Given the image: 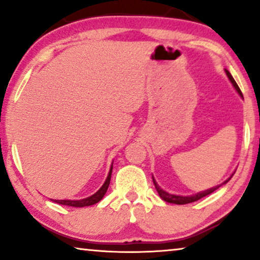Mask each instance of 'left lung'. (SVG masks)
<instances>
[{
    "label": "left lung",
    "instance_id": "obj_1",
    "mask_svg": "<svg viewBox=\"0 0 260 260\" xmlns=\"http://www.w3.org/2000/svg\"><path fill=\"white\" fill-rule=\"evenodd\" d=\"M225 71H226L227 77H229V79L231 80V83L233 84L234 88H236V90L238 91V93H239V94L241 95V97H243V93H241L240 88H239V86H238V84L236 83V80L233 79V77L231 76V73L229 72V71H227V70H225ZM232 176H233V175H232ZM232 176H231V177H232ZM231 177H230V179H227L226 181H223V182H222L221 184H219V186H215V187H213V188H209V189H207V190L200 191V193L191 194V195H180V194H172V193H168V191H166L165 189H162V188L158 186L157 182H156L154 177H152V181H154V184H155L156 190H157V193L159 194V197H161V198L163 199V200L167 201V202H170V204L186 205V204H190V202H194V201L200 200V199L207 197V195H209V194H212L213 191L218 189L219 187H221L222 184H225V183L229 182V181L231 180Z\"/></svg>",
    "mask_w": 260,
    "mask_h": 260
}]
</instances>
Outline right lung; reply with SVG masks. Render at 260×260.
Segmentation results:
<instances>
[{
  "instance_id": "right-lung-1",
  "label": "right lung",
  "mask_w": 260,
  "mask_h": 260,
  "mask_svg": "<svg viewBox=\"0 0 260 260\" xmlns=\"http://www.w3.org/2000/svg\"><path fill=\"white\" fill-rule=\"evenodd\" d=\"M111 174H112V166H111V169H110V172H109L108 177H106L104 184H103V186L99 188V189L95 191L94 194L90 195V197L79 199V200H70V199H66V200H53V201L56 202V204H60V205L71 206V207H86V206L97 204V202L102 200L103 197H104L106 193V190H108L110 180H111Z\"/></svg>"
}]
</instances>
